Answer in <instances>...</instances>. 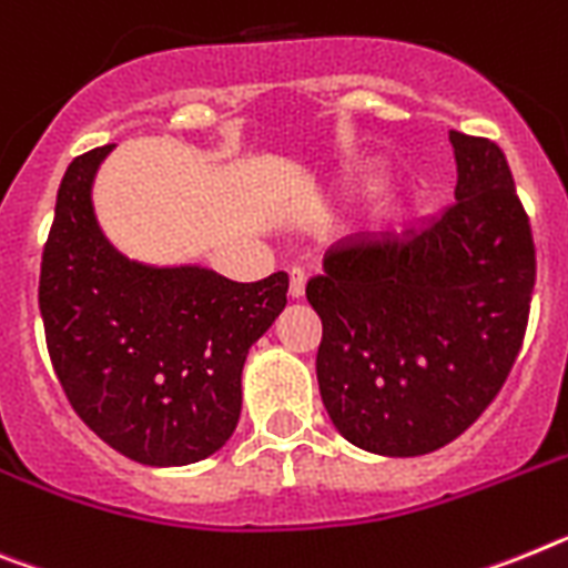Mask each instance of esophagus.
<instances>
[{
  "instance_id": "34e87169",
  "label": "esophagus",
  "mask_w": 568,
  "mask_h": 568,
  "mask_svg": "<svg viewBox=\"0 0 568 568\" xmlns=\"http://www.w3.org/2000/svg\"><path fill=\"white\" fill-rule=\"evenodd\" d=\"M305 280H308V274H305L303 268H291V285H288V294L294 300L305 297Z\"/></svg>"
}]
</instances>
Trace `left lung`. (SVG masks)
I'll use <instances>...</instances> for the list:
<instances>
[{
	"label": "left lung",
	"mask_w": 568,
	"mask_h": 568,
	"mask_svg": "<svg viewBox=\"0 0 568 568\" xmlns=\"http://www.w3.org/2000/svg\"><path fill=\"white\" fill-rule=\"evenodd\" d=\"M455 205L403 234L325 251L305 297L323 320L317 383L334 428L383 457H417L486 412L520 352L535 243L509 162L448 131Z\"/></svg>",
	"instance_id": "1"
}]
</instances>
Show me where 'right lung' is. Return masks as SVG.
Segmentation results:
<instances>
[{
  "label": "right lung",
  "mask_w": 568,
  "mask_h": 568,
  "mask_svg": "<svg viewBox=\"0 0 568 568\" xmlns=\"http://www.w3.org/2000/svg\"><path fill=\"white\" fill-rule=\"evenodd\" d=\"M113 145L68 165L42 254L39 312L73 412L142 466H189L229 443L248 348L288 303V274L234 283L200 263L154 265L111 243L93 180Z\"/></svg>",
  "instance_id": "add662e5"
}]
</instances>
